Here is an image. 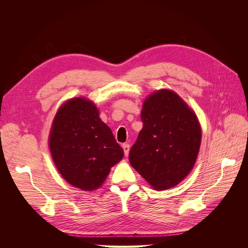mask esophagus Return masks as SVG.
<instances>
[{
	"label": "esophagus",
	"instance_id": "1",
	"mask_svg": "<svg viewBox=\"0 0 248 248\" xmlns=\"http://www.w3.org/2000/svg\"><path fill=\"white\" fill-rule=\"evenodd\" d=\"M123 150H124V154L125 156H128L129 154V149H130V146L128 144H123Z\"/></svg>",
	"mask_w": 248,
	"mask_h": 248
}]
</instances>
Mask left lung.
I'll return each instance as SVG.
<instances>
[{
    "mask_svg": "<svg viewBox=\"0 0 248 248\" xmlns=\"http://www.w3.org/2000/svg\"><path fill=\"white\" fill-rule=\"evenodd\" d=\"M140 119L144 126L130 149V164L154 189H169L196 163L202 139L199 120L181 97L167 89L148 97Z\"/></svg>",
    "mask_w": 248,
    "mask_h": 248,
    "instance_id": "obj_1",
    "label": "left lung"
}]
</instances>
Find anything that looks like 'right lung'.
I'll return each instance as SVG.
<instances>
[{
	"mask_svg": "<svg viewBox=\"0 0 248 248\" xmlns=\"http://www.w3.org/2000/svg\"><path fill=\"white\" fill-rule=\"evenodd\" d=\"M48 142L60 174L86 191L99 188L110 168L124 155L95 104L81 97L66 101L59 108Z\"/></svg>",
	"mask_w": 248,
	"mask_h": 248,
	"instance_id": "right-lung-1",
	"label": "right lung"
}]
</instances>
